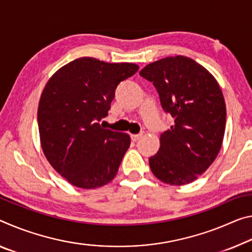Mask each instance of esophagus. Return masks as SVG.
I'll return each mask as SVG.
<instances>
[{
	"label": "esophagus",
	"instance_id": "1",
	"mask_svg": "<svg viewBox=\"0 0 252 252\" xmlns=\"http://www.w3.org/2000/svg\"><path fill=\"white\" fill-rule=\"evenodd\" d=\"M142 133H138V134H131V139H132V141H138L139 139L141 138Z\"/></svg>",
	"mask_w": 252,
	"mask_h": 252
}]
</instances>
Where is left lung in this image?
<instances>
[{"label": "left lung", "instance_id": "left-lung-1", "mask_svg": "<svg viewBox=\"0 0 252 252\" xmlns=\"http://www.w3.org/2000/svg\"><path fill=\"white\" fill-rule=\"evenodd\" d=\"M140 76L153 83L165 113L174 119L160 134V147L149 158L151 171L169 185L195 181L221 149L225 130V102L215 78L184 56L147 65Z\"/></svg>", "mask_w": 252, "mask_h": 252}]
</instances>
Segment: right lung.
I'll return each mask as SVG.
<instances>
[{"label":"right lung","instance_id":"1","mask_svg":"<svg viewBox=\"0 0 252 252\" xmlns=\"http://www.w3.org/2000/svg\"><path fill=\"white\" fill-rule=\"evenodd\" d=\"M138 69L134 63L82 57L47 83L38 107L41 147L50 165L71 185L96 189L117 175L130 137L98 122L109 114L119 84Z\"/></svg>","mask_w":252,"mask_h":252}]
</instances>
